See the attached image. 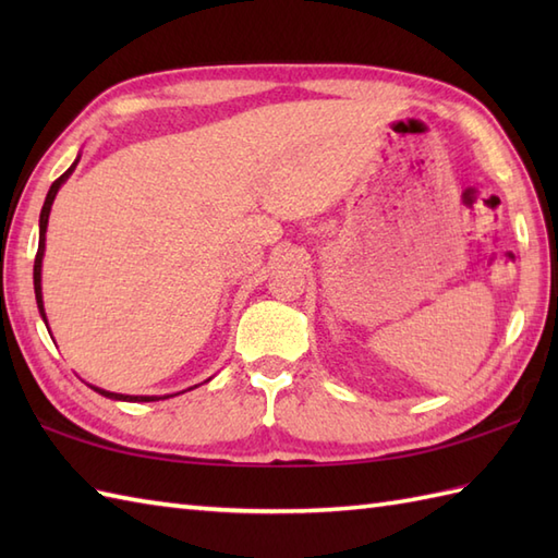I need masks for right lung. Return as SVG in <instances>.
I'll return each instance as SVG.
<instances>
[{"instance_id":"obj_1","label":"right lung","mask_w":558,"mask_h":558,"mask_svg":"<svg viewBox=\"0 0 558 558\" xmlns=\"http://www.w3.org/2000/svg\"><path fill=\"white\" fill-rule=\"evenodd\" d=\"M78 158H81V156H78ZM78 158L74 160V165H71V168H69L62 177H59V180L52 182L50 192H47V196H45L43 210H40V242H38V254H35V266H33V286H35V302H38V310H40V316H43L45 324H47V318H45V306H43V256H45L47 220H50L52 201H54V196H57V192H59V186H62V184L69 180V174L74 172V168L78 165ZM90 388L96 390V393H100V396H105V398H112V400H126V402H150V400H160L158 396H122V393H110V390L96 388V386H90ZM162 398H172V396H162Z\"/></svg>"}]
</instances>
